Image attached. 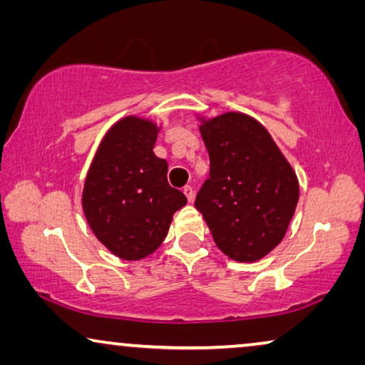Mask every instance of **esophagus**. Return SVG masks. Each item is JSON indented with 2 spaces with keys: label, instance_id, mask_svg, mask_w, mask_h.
Wrapping results in <instances>:
<instances>
[{
  "label": "esophagus",
  "instance_id": "esophagus-1",
  "mask_svg": "<svg viewBox=\"0 0 365 365\" xmlns=\"http://www.w3.org/2000/svg\"><path fill=\"white\" fill-rule=\"evenodd\" d=\"M182 192L186 194V197H187V201L191 202L192 199H194V189L191 187V186H184V189H182Z\"/></svg>",
  "mask_w": 365,
  "mask_h": 365
}]
</instances>
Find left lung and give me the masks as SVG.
I'll use <instances>...</instances> for the list:
<instances>
[{
  "label": "left lung",
  "mask_w": 365,
  "mask_h": 365,
  "mask_svg": "<svg viewBox=\"0 0 365 365\" xmlns=\"http://www.w3.org/2000/svg\"><path fill=\"white\" fill-rule=\"evenodd\" d=\"M201 134L211 168L194 206L226 256L257 261L287 231L299 199L296 173L266 128L246 114H221Z\"/></svg>",
  "instance_id": "obj_1"
}]
</instances>
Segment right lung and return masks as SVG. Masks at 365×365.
Here are the masks:
<instances>
[{
	"label": "right lung",
	"mask_w": 365,
	"mask_h": 365,
	"mask_svg": "<svg viewBox=\"0 0 365 365\" xmlns=\"http://www.w3.org/2000/svg\"><path fill=\"white\" fill-rule=\"evenodd\" d=\"M156 124L134 116L109 129L89 168L83 209L96 237L118 257L138 261L161 246L173 214L187 199L168 182L153 153Z\"/></svg>",
	"instance_id": "1"
}]
</instances>
